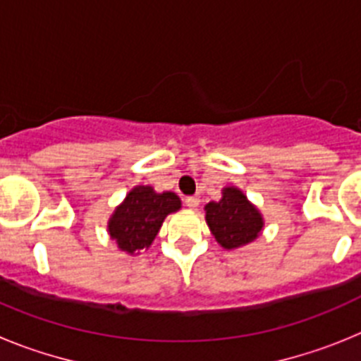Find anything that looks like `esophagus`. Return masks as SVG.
Returning a JSON list of instances; mask_svg holds the SVG:
<instances>
[{
  "mask_svg": "<svg viewBox=\"0 0 361 361\" xmlns=\"http://www.w3.org/2000/svg\"><path fill=\"white\" fill-rule=\"evenodd\" d=\"M199 202H200L199 197H193V195L186 197V199H184V204H186V206H188V208H190V209H195L197 206H199Z\"/></svg>",
  "mask_w": 361,
  "mask_h": 361,
  "instance_id": "1",
  "label": "esophagus"
}]
</instances>
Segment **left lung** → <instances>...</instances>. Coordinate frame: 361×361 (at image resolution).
<instances>
[{
    "label": "left lung",
    "mask_w": 361,
    "mask_h": 361,
    "mask_svg": "<svg viewBox=\"0 0 361 361\" xmlns=\"http://www.w3.org/2000/svg\"><path fill=\"white\" fill-rule=\"evenodd\" d=\"M206 220L213 237L226 250L250 244L264 226L258 209L237 188H224L222 199L206 206Z\"/></svg>",
    "instance_id": "1"
}]
</instances>
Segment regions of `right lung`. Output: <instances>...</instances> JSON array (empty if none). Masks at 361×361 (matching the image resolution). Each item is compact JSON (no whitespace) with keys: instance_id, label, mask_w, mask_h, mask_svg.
<instances>
[{"instance_id":"add662e5","label":"right lung","mask_w":361,"mask_h":361,"mask_svg":"<svg viewBox=\"0 0 361 361\" xmlns=\"http://www.w3.org/2000/svg\"><path fill=\"white\" fill-rule=\"evenodd\" d=\"M180 208V200L171 191L155 193L149 186H137L108 222V231L123 251L135 253L149 247L168 213Z\"/></svg>"}]
</instances>
